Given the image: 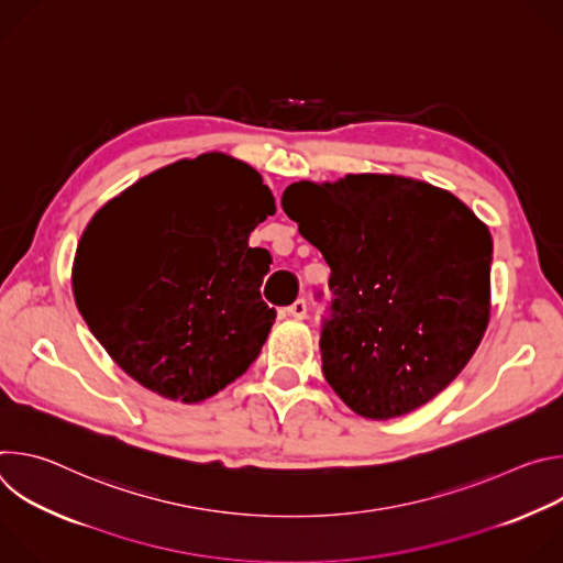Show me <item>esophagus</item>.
<instances>
[{"instance_id": "esophagus-1", "label": "esophagus", "mask_w": 563, "mask_h": 563, "mask_svg": "<svg viewBox=\"0 0 563 563\" xmlns=\"http://www.w3.org/2000/svg\"><path fill=\"white\" fill-rule=\"evenodd\" d=\"M287 313H289L291 318H296V320H302V318L307 316V302H305L302 298H298L296 302H291V305L287 307Z\"/></svg>"}]
</instances>
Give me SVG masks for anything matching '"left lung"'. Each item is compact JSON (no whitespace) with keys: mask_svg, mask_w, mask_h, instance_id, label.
I'll use <instances>...</instances> for the list:
<instances>
[{"mask_svg":"<svg viewBox=\"0 0 563 563\" xmlns=\"http://www.w3.org/2000/svg\"><path fill=\"white\" fill-rule=\"evenodd\" d=\"M283 211L332 269L323 374L358 417L426 406L467 365L490 320L493 235L467 205L391 174L300 180Z\"/></svg>","mask_w":563,"mask_h":563,"instance_id":"obj_1","label":"left lung"}]
</instances>
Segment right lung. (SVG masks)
Here are the masks:
<instances>
[{
	"label": "right lung",
	"mask_w": 563,
	"mask_h": 563,
	"mask_svg": "<svg viewBox=\"0 0 563 563\" xmlns=\"http://www.w3.org/2000/svg\"><path fill=\"white\" fill-rule=\"evenodd\" d=\"M274 213L272 189L243 159H178L91 218L70 272L75 305L133 380L200 404L247 372L276 320L261 298L269 252L250 247Z\"/></svg>",
	"instance_id": "right-lung-1"
}]
</instances>
